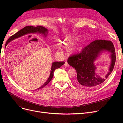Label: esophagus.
Wrapping results in <instances>:
<instances>
[{"label": "esophagus", "mask_w": 123, "mask_h": 123, "mask_svg": "<svg viewBox=\"0 0 123 123\" xmlns=\"http://www.w3.org/2000/svg\"><path fill=\"white\" fill-rule=\"evenodd\" d=\"M64 65H65L66 67H69V65L68 64V63L67 62H65Z\"/></svg>", "instance_id": "esophagus-1"}]
</instances>
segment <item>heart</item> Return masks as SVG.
Instances as JSON below:
<instances>
[{
    "instance_id": "1",
    "label": "heart",
    "mask_w": 123,
    "mask_h": 123,
    "mask_svg": "<svg viewBox=\"0 0 123 123\" xmlns=\"http://www.w3.org/2000/svg\"><path fill=\"white\" fill-rule=\"evenodd\" d=\"M71 43V42L70 41H65V42H64V44H65V45H68V44H69V43ZM79 49V48H78Z\"/></svg>"
}]
</instances>
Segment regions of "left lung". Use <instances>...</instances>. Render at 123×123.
<instances>
[{"mask_svg":"<svg viewBox=\"0 0 123 123\" xmlns=\"http://www.w3.org/2000/svg\"><path fill=\"white\" fill-rule=\"evenodd\" d=\"M103 51L111 53V64L106 75L100 77L96 73V68L94 62ZM115 61L116 56L112 42L99 39L86 46L80 53L70 56L67 62L76 71V84L86 88H92L105 81L112 72Z\"/></svg>","mask_w":123,"mask_h":123,"instance_id":"obj_1","label":"left lung"}]
</instances>
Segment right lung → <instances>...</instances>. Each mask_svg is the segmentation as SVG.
Wrapping results in <instances>:
<instances>
[{"mask_svg":"<svg viewBox=\"0 0 123 123\" xmlns=\"http://www.w3.org/2000/svg\"><path fill=\"white\" fill-rule=\"evenodd\" d=\"M48 29L45 28L44 27H42V26H40V25H37L35 27V26H26L25 28L23 29H22L20 30V31H18L17 33H16V34H14L12 36H11L9 38V39L7 40V42L6 43V46L8 44V43L10 42L11 40L15 39L16 38L19 37L21 36L24 35L26 34H28V33H42L43 34H44V35L46 36L47 34H48ZM65 64L64 62H53L52 64V67L51 69V72H50V75L48 78V80L45 82L42 87H39L37 89L39 90V89H42L44 87H45L49 83L51 80L52 79V78L54 75V72L55 70V69H58L59 68H60L63 65Z\"/></svg>","mask_w":123,"mask_h":123,"instance_id":"obj_1","label":"right lung"}]
</instances>
